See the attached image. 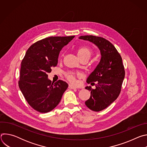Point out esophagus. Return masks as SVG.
Instances as JSON below:
<instances>
[{
	"instance_id": "obj_1",
	"label": "esophagus",
	"mask_w": 147,
	"mask_h": 147,
	"mask_svg": "<svg viewBox=\"0 0 147 147\" xmlns=\"http://www.w3.org/2000/svg\"><path fill=\"white\" fill-rule=\"evenodd\" d=\"M69 89H71V90H74V89H76L77 88L76 87H74V86H71V85H69Z\"/></svg>"
}]
</instances>
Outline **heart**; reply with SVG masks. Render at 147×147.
Here are the masks:
<instances>
[{"label":"heart","instance_id":"1","mask_svg":"<svg viewBox=\"0 0 147 147\" xmlns=\"http://www.w3.org/2000/svg\"><path fill=\"white\" fill-rule=\"evenodd\" d=\"M77 53L78 56L81 59V58H83L84 57H90L92 53V50L90 48L88 47L82 46V47H80L77 48ZM67 78L68 80L72 83H74L76 82V74L73 73H68L67 74Z\"/></svg>","mask_w":147,"mask_h":147}]
</instances>
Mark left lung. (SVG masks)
Wrapping results in <instances>:
<instances>
[{
	"mask_svg": "<svg viewBox=\"0 0 147 147\" xmlns=\"http://www.w3.org/2000/svg\"><path fill=\"white\" fill-rule=\"evenodd\" d=\"M79 39L93 43L100 52L99 64L87 79L88 84L97 82L96 88L92 89L91 86L86 87L91 91V96L85 102L89 109L99 112L109 107L120 93L125 76L122 59L113 45L103 38L84 35L80 36Z\"/></svg>",
	"mask_w": 147,
	"mask_h": 147,
	"instance_id": "1",
	"label": "left lung"
}]
</instances>
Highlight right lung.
Here are the masks:
<instances>
[{"mask_svg":"<svg viewBox=\"0 0 147 147\" xmlns=\"http://www.w3.org/2000/svg\"><path fill=\"white\" fill-rule=\"evenodd\" d=\"M74 36H51L38 40L28 49L22 61L19 88L30 105L39 112L53 110L68 87L62 80L52 82L48 74L57 66L61 49Z\"/></svg>","mask_w":147,"mask_h":147,"instance_id":"right-lung-1","label":"right lung"}]
</instances>
